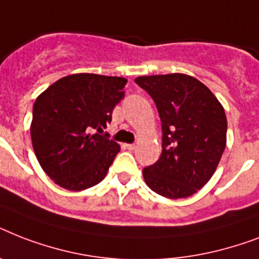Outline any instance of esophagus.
Masks as SVG:
<instances>
[{
    "mask_svg": "<svg viewBox=\"0 0 259 259\" xmlns=\"http://www.w3.org/2000/svg\"><path fill=\"white\" fill-rule=\"evenodd\" d=\"M125 148L127 150H134L136 149V145L134 144H125Z\"/></svg>",
    "mask_w": 259,
    "mask_h": 259,
    "instance_id": "obj_1",
    "label": "esophagus"
}]
</instances>
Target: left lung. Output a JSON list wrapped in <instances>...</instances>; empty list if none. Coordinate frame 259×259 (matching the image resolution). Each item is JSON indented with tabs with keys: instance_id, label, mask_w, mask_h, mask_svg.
I'll use <instances>...</instances> for the list:
<instances>
[{
	"instance_id": "left-lung-1",
	"label": "left lung",
	"mask_w": 259,
	"mask_h": 259,
	"mask_svg": "<svg viewBox=\"0 0 259 259\" xmlns=\"http://www.w3.org/2000/svg\"><path fill=\"white\" fill-rule=\"evenodd\" d=\"M134 82L149 94L161 119L162 150L142 170L152 191L169 199L203 188L226 148L227 119L217 97L184 74L140 76Z\"/></svg>"
}]
</instances>
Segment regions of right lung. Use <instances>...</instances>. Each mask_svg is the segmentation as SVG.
<instances>
[{"mask_svg": "<svg viewBox=\"0 0 259 259\" xmlns=\"http://www.w3.org/2000/svg\"><path fill=\"white\" fill-rule=\"evenodd\" d=\"M127 80L75 74L59 79L33 105L30 137L44 172L68 191L101 183L119 152L103 133Z\"/></svg>", "mask_w": 259, "mask_h": 259, "instance_id": "1", "label": "right lung"}]
</instances>
